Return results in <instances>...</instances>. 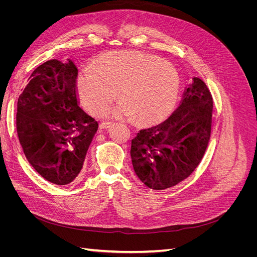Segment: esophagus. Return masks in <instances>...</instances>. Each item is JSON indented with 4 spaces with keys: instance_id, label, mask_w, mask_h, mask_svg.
<instances>
[{
    "instance_id": "obj_1",
    "label": "esophagus",
    "mask_w": 257,
    "mask_h": 257,
    "mask_svg": "<svg viewBox=\"0 0 257 257\" xmlns=\"http://www.w3.org/2000/svg\"><path fill=\"white\" fill-rule=\"evenodd\" d=\"M111 125H112L111 122H103V123L99 124V128L100 130H107V128H109Z\"/></svg>"
}]
</instances>
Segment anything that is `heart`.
Listing matches in <instances>:
<instances>
[{"label": "heart", "mask_w": 257, "mask_h": 257, "mask_svg": "<svg viewBox=\"0 0 257 257\" xmlns=\"http://www.w3.org/2000/svg\"><path fill=\"white\" fill-rule=\"evenodd\" d=\"M180 80L176 67L161 58L138 51H111L100 56L93 68L78 77L81 102L92 114L104 113L115 98V116H134L154 123L173 109Z\"/></svg>", "instance_id": "b5f03b06"}]
</instances>
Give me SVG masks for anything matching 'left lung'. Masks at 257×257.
Segmentation results:
<instances>
[{
  "mask_svg": "<svg viewBox=\"0 0 257 257\" xmlns=\"http://www.w3.org/2000/svg\"><path fill=\"white\" fill-rule=\"evenodd\" d=\"M212 108L207 84L194 77L177 109L164 122L141 130L132 139V163L148 188H172L195 170L211 135Z\"/></svg>",
  "mask_w": 257,
  "mask_h": 257,
  "instance_id": "8db88e82",
  "label": "left lung"
}]
</instances>
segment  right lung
<instances>
[{"mask_svg": "<svg viewBox=\"0 0 257 257\" xmlns=\"http://www.w3.org/2000/svg\"><path fill=\"white\" fill-rule=\"evenodd\" d=\"M78 69L71 60L36 67L19 95L16 127L27 160L46 180L65 185L78 176L98 124L79 107Z\"/></svg>", "mask_w": 257, "mask_h": 257, "instance_id": "right-lung-1", "label": "right lung"}]
</instances>
